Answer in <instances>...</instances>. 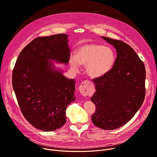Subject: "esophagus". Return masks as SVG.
<instances>
[{
  "label": "esophagus",
  "mask_w": 157,
  "mask_h": 157,
  "mask_svg": "<svg viewBox=\"0 0 157 157\" xmlns=\"http://www.w3.org/2000/svg\"><path fill=\"white\" fill-rule=\"evenodd\" d=\"M79 90L82 95H88L90 94V92H91L92 85L88 81H85L80 85L79 87Z\"/></svg>",
  "instance_id": "34e87169"
}]
</instances>
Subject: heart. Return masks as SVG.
I'll list each match as a JSON object with an SVG mask.
<instances>
[{
    "instance_id": "1",
    "label": "heart",
    "mask_w": 157,
    "mask_h": 157,
    "mask_svg": "<svg viewBox=\"0 0 157 157\" xmlns=\"http://www.w3.org/2000/svg\"><path fill=\"white\" fill-rule=\"evenodd\" d=\"M116 53L109 46L96 43H88L80 46L76 55H71L69 64L78 71L81 64L86 65V72L92 78H101L108 74L116 62Z\"/></svg>"
}]
</instances>
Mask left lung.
<instances>
[{"label":"left lung","instance_id":"left-lung-1","mask_svg":"<svg viewBox=\"0 0 157 157\" xmlns=\"http://www.w3.org/2000/svg\"><path fill=\"white\" fill-rule=\"evenodd\" d=\"M117 52L116 62L106 75L93 79L96 91L94 124L103 130L117 129L129 121L145 97L146 69L132 48L121 40L102 36Z\"/></svg>","mask_w":157,"mask_h":157}]
</instances>
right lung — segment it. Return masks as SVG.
<instances>
[{
	"label": "right lung",
	"instance_id": "obj_1",
	"mask_svg": "<svg viewBox=\"0 0 157 157\" xmlns=\"http://www.w3.org/2000/svg\"><path fill=\"white\" fill-rule=\"evenodd\" d=\"M68 36L34 39L22 49L13 71V88L24 117L46 132L65 124L67 107L76 100V81L65 77L52 62L68 64Z\"/></svg>",
	"mask_w": 157,
	"mask_h": 157
}]
</instances>
